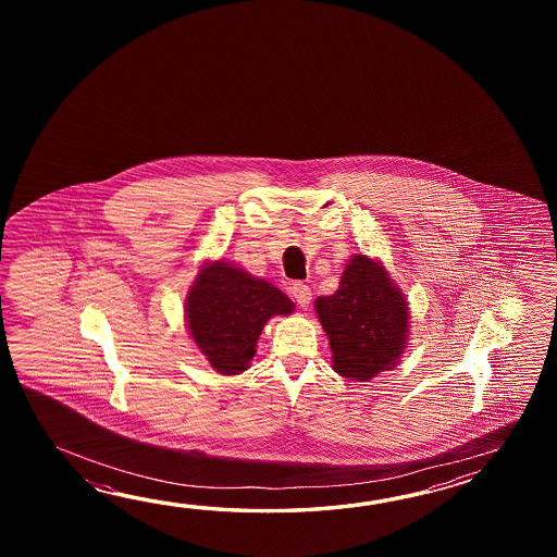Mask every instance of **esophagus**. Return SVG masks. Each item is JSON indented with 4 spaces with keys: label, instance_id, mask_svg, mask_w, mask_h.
<instances>
[{
    "label": "esophagus",
    "instance_id": "1",
    "mask_svg": "<svg viewBox=\"0 0 557 557\" xmlns=\"http://www.w3.org/2000/svg\"><path fill=\"white\" fill-rule=\"evenodd\" d=\"M290 295H293V298H295L300 307H308L310 298H312V293H310V288L305 283H293Z\"/></svg>",
    "mask_w": 557,
    "mask_h": 557
}]
</instances>
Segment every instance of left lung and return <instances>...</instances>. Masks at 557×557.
Here are the masks:
<instances>
[{"mask_svg": "<svg viewBox=\"0 0 557 557\" xmlns=\"http://www.w3.org/2000/svg\"><path fill=\"white\" fill-rule=\"evenodd\" d=\"M314 307L331 343L334 370L344 379L367 382L404 355L408 305L388 273L367 255H356L338 290L319 296Z\"/></svg>", "mask_w": 557, "mask_h": 557, "instance_id": "left-lung-1", "label": "left lung"}]
</instances>
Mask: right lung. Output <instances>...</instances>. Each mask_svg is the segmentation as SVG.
Here are the masks:
<instances>
[{
	"mask_svg": "<svg viewBox=\"0 0 557 557\" xmlns=\"http://www.w3.org/2000/svg\"><path fill=\"white\" fill-rule=\"evenodd\" d=\"M293 310L273 284L223 261L202 269L187 296L190 336L221 374L247 370L264 322Z\"/></svg>",
	"mask_w": 557,
	"mask_h": 557,
	"instance_id": "add662e5",
	"label": "right lung"
}]
</instances>
